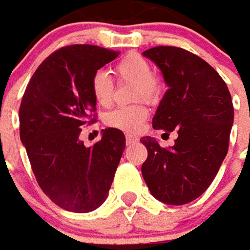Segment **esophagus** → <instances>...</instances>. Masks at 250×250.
Wrapping results in <instances>:
<instances>
[{
    "instance_id": "34e87169",
    "label": "esophagus",
    "mask_w": 250,
    "mask_h": 250,
    "mask_svg": "<svg viewBox=\"0 0 250 250\" xmlns=\"http://www.w3.org/2000/svg\"><path fill=\"white\" fill-rule=\"evenodd\" d=\"M138 142V138L135 135H132V134H125V143L127 145H131V143H135Z\"/></svg>"
}]
</instances>
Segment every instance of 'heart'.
Listing matches in <instances>:
<instances>
[{
  "label": "heart",
  "instance_id": "b5f03b06",
  "mask_svg": "<svg viewBox=\"0 0 250 250\" xmlns=\"http://www.w3.org/2000/svg\"><path fill=\"white\" fill-rule=\"evenodd\" d=\"M114 73L120 80L135 82V98L155 100L161 92V83L151 73V65L145 57L138 53H128L114 66ZM91 91L96 103L102 107H108L114 100V82L108 73L96 71L91 79ZM148 116V109L145 104L118 107L105 115V125L125 131L136 132L143 127Z\"/></svg>",
  "mask_w": 250,
  "mask_h": 250
}]
</instances>
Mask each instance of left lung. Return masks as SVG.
<instances>
[{"label":"left lung","instance_id":"obj_1","mask_svg":"<svg viewBox=\"0 0 250 250\" xmlns=\"http://www.w3.org/2000/svg\"><path fill=\"white\" fill-rule=\"evenodd\" d=\"M142 55L161 69L168 88L152 127L178 134L167 148L155 138H142L148 151L142 175L158 201L188 204L206 191L228 154L234 119L230 92L213 66L182 48L155 46Z\"/></svg>","mask_w":250,"mask_h":250}]
</instances>
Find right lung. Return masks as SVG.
<instances>
[{
    "instance_id": "obj_1",
    "label": "right lung",
    "mask_w": 250,
    "mask_h": 250,
    "mask_svg": "<svg viewBox=\"0 0 250 250\" xmlns=\"http://www.w3.org/2000/svg\"><path fill=\"white\" fill-rule=\"evenodd\" d=\"M118 56L95 45L62 48L41 62L22 96L21 143L41 190L68 211L89 213L103 204L125 151V136L118 128L102 130L92 147L79 138L96 108L93 73Z\"/></svg>"
}]
</instances>
